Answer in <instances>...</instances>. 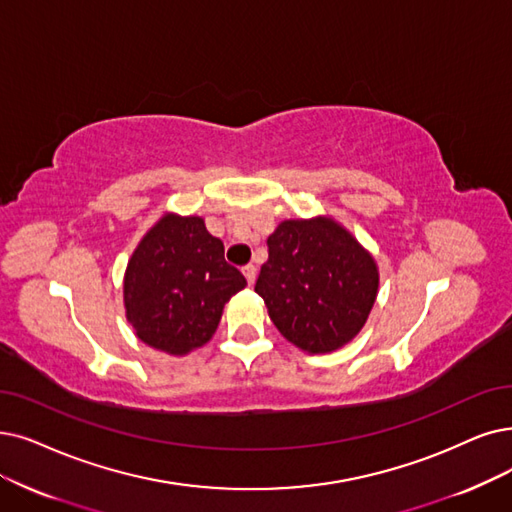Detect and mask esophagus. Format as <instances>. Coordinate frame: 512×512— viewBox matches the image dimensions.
I'll return each mask as SVG.
<instances>
[{
  "instance_id": "34e87169",
  "label": "esophagus",
  "mask_w": 512,
  "mask_h": 512,
  "mask_svg": "<svg viewBox=\"0 0 512 512\" xmlns=\"http://www.w3.org/2000/svg\"><path fill=\"white\" fill-rule=\"evenodd\" d=\"M241 271H243L245 279H248V283L254 285V281H256V267H254V264H248V267H243Z\"/></svg>"
}]
</instances>
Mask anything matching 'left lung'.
<instances>
[{
    "mask_svg": "<svg viewBox=\"0 0 512 512\" xmlns=\"http://www.w3.org/2000/svg\"><path fill=\"white\" fill-rule=\"evenodd\" d=\"M256 294L277 330L306 353H330L353 340L378 294V269L332 218L285 220L267 239Z\"/></svg>",
    "mask_w": 512,
    "mask_h": 512,
    "instance_id": "1",
    "label": "left lung"
}]
</instances>
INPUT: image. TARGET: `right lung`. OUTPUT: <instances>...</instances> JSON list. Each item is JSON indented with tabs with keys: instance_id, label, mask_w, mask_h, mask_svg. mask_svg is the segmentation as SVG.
Instances as JSON below:
<instances>
[{
	"instance_id": "1",
	"label": "right lung",
	"mask_w": 512,
	"mask_h": 512,
	"mask_svg": "<svg viewBox=\"0 0 512 512\" xmlns=\"http://www.w3.org/2000/svg\"><path fill=\"white\" fill-rule=\"evenodd\" d=\"M245 285L203 218L168 214L142 237L128 262L126 317L153 349L187 355L212 338L224 304Z\"/></svg>"
}]
</instances>
